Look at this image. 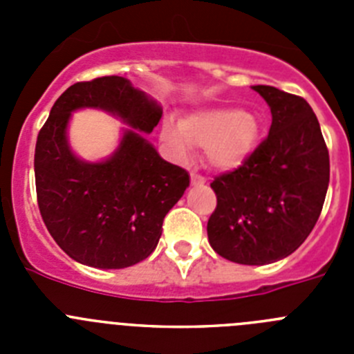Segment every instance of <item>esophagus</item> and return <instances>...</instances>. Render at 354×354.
Wrapping results in <instances>:
<instances>
[{
	"label": "esophagus",
	"instance_id": "1",
	"mask_svg": "<svg viewBox=\"0 0 354 354\" xmlns=\"http://www.w3.org/2000/svg\"><path fill=\"white\" fill-rule=\"evenodd\" d=\"M192 184H193V186H204L205 179H204V177H202V175L192 174Z\"/></svg>",
	"mask_w": 354,
	"mask_h": 354
}]
</instances>
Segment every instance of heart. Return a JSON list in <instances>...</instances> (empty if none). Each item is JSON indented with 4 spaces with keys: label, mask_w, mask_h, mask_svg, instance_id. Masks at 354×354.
Instances as JSON below:
<instances>
[{
    "label": "heart",
    "mask_w": 354,
    "mask_h": 354,
    "mask_svg": "<svg viewBox=\"0 0 354 354\" xmlns=\"http://www.w3.org/2000/svg\"><path fill=\"white\" fill-rule=\"evenodd\" d=\"M261 133V120L253 111L218 106L189 111L180 124L165 122L161 140L177 158H186L192 145L204 147L209 167L232 171L252 158Z\"/></svg>",
    "instance_id": "b5f03b06"
}]
</instances>
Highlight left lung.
Segmentation results:
<instances>
[{"mask_svg":"<svg viewBox=\"0 0 354 354\" xmlns=\"http://www.w3.org/2000/svg\"><path fill=\"white\" fill-rule=\"evenodd\" d=\"M271 109L268 138L241 168L211 183L207 221L212 250L227 261L264 266L303 245L323 211L330 156L315 113L303 97L252 86Z\"/></svg>","mask_w":354,"mask_h":354,"instance_id":"left-lung-1","label":"left lung"}]
</instances>
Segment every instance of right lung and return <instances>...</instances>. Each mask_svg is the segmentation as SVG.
Wrapping results in <instances>:
<instances>
[{"mask_svg":"<svg viewBox=\"0 0 354 354\" xmlns=\"http://www.w3.org/2000/svg\"><path fill=\"white\" fill-rule=\"evenodd\" d=\"M102 109L130 126L104 162L71 152V111ZM162 109L129 80L104 76L72 84L58 97L35 147L37 200L49 234L68 257L99 270H122L154 252L167 212L179 202L189 175L158 154L152 133Z\"/></svg>","mask_w":354,"mask_h":354,"instance_id":"add662e5","label":"right lung"}]
</instances>
